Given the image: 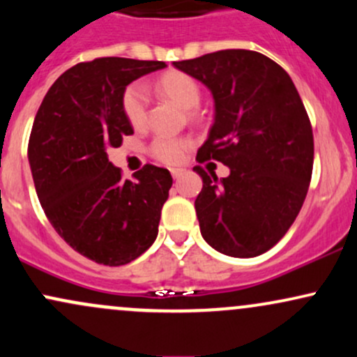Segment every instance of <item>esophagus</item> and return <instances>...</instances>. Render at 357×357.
<instances>
[{
	"label": "esophagus",
	"mask_w": 357,
	"mask_h": 357,
	"mask_svg": "<svg viewBox=\"0 0 357 357\" xmlns=\"http://www.w3.org/2000/svg\"><path fill=\"white\" fill-rule=\"evenodd\" d=\"M171 174H172V178L178 179V178H181L183 174H185V169H179V167H172Z\"/></svg>",
	"instance_id": "34e87169"
}]
</instances>
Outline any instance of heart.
<instances>
[{
    "label": "heart",
    "mask_w": 357,
    "mask_h": 357,
    "mask_svg": "<svg viewBox=\"0 0 357 357\" xmlns=\"http://www.w3.org/2000/svg\"><path fill=\"white\" fill-rule=\"evenodd\" d=\"M155 89L169 100L178 103L179 107L190 109V116H197L193 108L198 107L202 100V89L198 81L183 70H167L155 81ZM121 112L132 127L144 128L147 123L149 101L144 88L140 84H130L121 95ZM191 147V140L186 137H174L160 134L154 137L149 146V154L159 162L179 164L186 158Z\"/></svg>",
    "instance_id": "b5f03b06"
}]
</instances>
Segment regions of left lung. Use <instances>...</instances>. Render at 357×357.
Instances as JSON below:
<instances>
[{
  "mask_svg": "<svg viewBox=\"0 0 357 357\" xmlns=\"http://www.w3.org/2000/svg\"><path fill=\"white\" fill-rule=\"evenodd\" d=\"M215 100V123L197 160H218L227 178L202 166L195 199L202 236L232 257L264 254L300 213L313 169L312 123L291 77L254 50L227 49L174 62Z\"/></svg>",
  "mask_w": 357,
  "mask_h": 357,
  "instance_id": "8db88e82",
  "label": "left lung"
}]
</instances>
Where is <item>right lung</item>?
I'll return each mask as SVG.
<instances>
[{"label":"right lung","instance_id":"add662e5","mask_svg":"<svg viewBox=\"0 0 357 357\" xmlns=\"http://www.w3.org/2000/svg\"><path fill=\"white\" fill-rule=\"evenodd\" d=\"M162 68L125 57L79 62L50 86L35 115L29 160L42 208L59 236L98 264H128L158 237L169 171L146 164L121 179L107 151L134 134L121 112L125 88Z\"/></svg>","mask_w":357,"mask_h":357}]
</instances>
